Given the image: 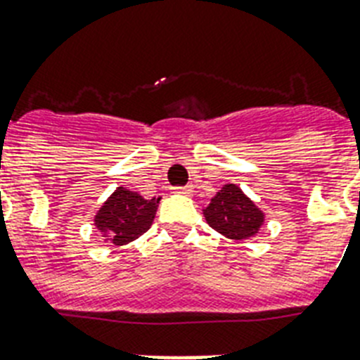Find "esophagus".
Instances as JSON below:
<instances>
[{
	"label": "esophagus",
	"mask_w": 360,
	"mask_h": 360,
	"mask_svg": "<svg viewBox=\"0 0 360 360\" xmlns=\"http://www.w3.org/2000/svg\"><path fill=\"white\" fill-rule=\"evenodd\" d=\"M173 193H176V195H191L193 187L191 186H176V187H173Z\"/></svg>",
	"instance_id": "esophagus-1"
}]
</instances>
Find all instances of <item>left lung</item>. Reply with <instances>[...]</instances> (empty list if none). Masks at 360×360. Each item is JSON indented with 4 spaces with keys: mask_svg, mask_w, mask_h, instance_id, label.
<instances>
[{
    "mask_svg": "<svg viewBox=\"0 0 360 360\" xmlns=\"http://www.w3.org/2000/svg\"><path fill=\"white\" fill-rule=\"evenodd\" d=\"M207 224L230 239H248L263 224V213L236 184H226L204 210Z\"/></svg>",
    "mask_w": 360,
    "mask_h": 360,
    "instance_id": "8db88e82",
    "label": "left lung"
}]
</instances>
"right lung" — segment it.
Listing matches in <instances>:
<instances>
[{"label": "right lung", "instance_id": "add662e5", "mask_svg": "<svg viewBox=\"0 0 360 360\" xmlns=\"http://www.w3.org/2000/svg\"><path fill=\"white\" fill-rule=\"evenodd\" d=\"M160 198L145 200L138 193L117 187L95 215V226L103 231L106 240L127 245L150 228Z\"/></svg>", "mask_w": 360, "mask_h": 360}]
</instances>
